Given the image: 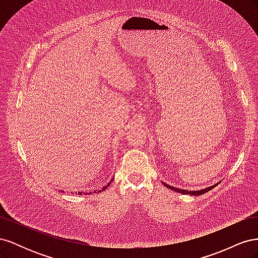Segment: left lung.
I'll list each match as a JSON object with an SVG mask.
<instances>
[{
  "label": "left lung",
  "instance_id": "left-lung-1",
  "mask_svg": "<svg viewBox=\"0 0 258 258\" xmlns=\"http://www.w3.org/2000/svg\"><path fill=\"white\" fill-rule=\"evenodd\" d=\"M163 183V182H162ZM163 185H165L166 187H168L169 189H172L173 191H176V192H181V194H186V195H192V196H199V195H202L205 192H208L209 190H211L212 188H214V187L217 185V184H214L213 186H209L207 187V188L205 189H200V190H186V189H181V188H176V187H173V186H170L166 183H163Z\"/></svg>",
  "mask_w": 258,
  "mask_h": 258
}]
</instances>
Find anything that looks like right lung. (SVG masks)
<instances>
[{"instance_id":"obj_1","label":"right lung","mask_w":258,"mask_h":258,"mask_svg":"<svg viewBox=\"0 0 258 258\" xmlns=\"http://www.w3.org/2000/svg\"><path fill=\"white\" fill-rule=\"evenodd\" d=\"M112 181H113V178L111 179V182H112ZM111 182H108V183H107V184H106V185H105V186L103 187V188H102V190H105V189L107 188V187H108V186H110ZM61 191H63V190H61ZM92 192H93V194H95V192H101V189H100V190H95V191H91V192H83V191H79V194H77V192H76V195H89V194H92Z\"/></svg>"}]
</instances>
